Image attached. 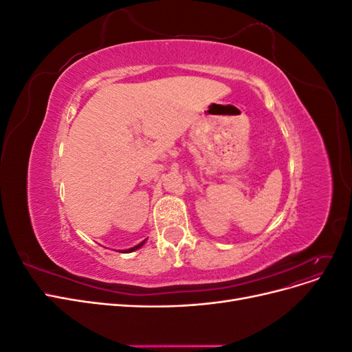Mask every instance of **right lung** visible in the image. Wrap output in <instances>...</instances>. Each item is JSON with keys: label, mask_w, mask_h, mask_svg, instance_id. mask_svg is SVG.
I'll return each mask as SVG.
<instances>
[{"label": "right lung", "mask_w": 352, "mask_h": 352, "mask_svg": "<svg viewBox=\"0 0 352 352\" xmlns=\"http://www.w3.org/2000/svg\"><path fill=\"white\" fill-rule=\"evenodd\" d=\"M145 241L146 239H144L141 243H138V245H135V247H132V248H129V250H122V251H119V252H124V254H127V252H132V251H136V250H140L142 245L145 243Z\"/></svg>", "instance_id": "right-lung-1"}]
</instances>
